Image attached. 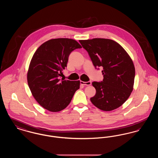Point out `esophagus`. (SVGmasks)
I'll return each instance as SVG.
<instances>
[{"label":"esophagus","instance_id":"1","mask_svg":"<svg viewBox=\"0 0 158 158\" xmlns=\"http://www.w3.org/2000/svg\"><path fill=\"white\" fill-rule=\"evenodd\" d=\"M91 81H88V82H83V81H81V85H82L83 86H89L91 85Z\"/></svg>","mask_w":158,"mask_h":158}]
</instances>
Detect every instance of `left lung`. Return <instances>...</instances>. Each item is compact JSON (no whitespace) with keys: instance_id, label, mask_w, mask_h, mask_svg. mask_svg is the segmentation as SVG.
<instances>
[{"instance_id":"8db88e82","label":"left lung","mask_w":158,"mask_h":158,"mask_svg":"<svg viewBox=\"0 0 158 158\" xmlns=\"http://www.w3.org/2000/svg\"><path fill=\"white\" fill-rule=\"evenodd\" d=\"M95 68L102 67V81L92 82L96 94L91 102L99 110L110 111L120 107L133 89L135 68L126 51L115 41L105 38L79 40Z\"/></svg>"}]
</instances>
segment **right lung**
<instances>
[{
	"label": "right lung",
	"mask_w": 158,
	"mask_h": 158,
	"mask_svg": "<svg viewBox=\"0 0 158 158\" xmlns=\"http://www.w3.org/2000/svg\"><path fill=\"white\" fill-rule=\"evenodd\" d=\"M82 46L70 38L50 40L34 54L27 73V81L38 103L51 112H59L71 102L80 81L59 79L67 67L70 53Z\"/></svg>",
	"instance_id": "right-lung-1"
}]
</instances>
